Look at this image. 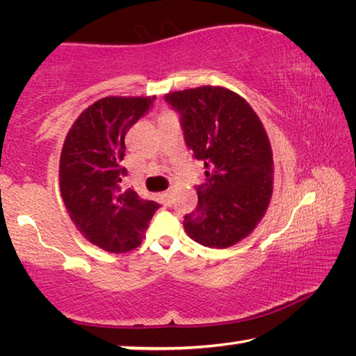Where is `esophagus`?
I'll return each mask as SVG.
<instances>
[{"label": "esophagus", "mask_w": 356, "mask_h": 356, "mask_svg": "<svg viewBox=\"0 0 356 356\" xmlns=\"http://www.w3.org/2000/svg\"><path fill=\"white\" fill-rule=\"evenodd\" d=\"M163 197H165V201H166L168 206H170V204H171V197H172V193H171V190L165 191V193H163Z\"/></svg>", "instance_id": "1"}]
</instances>
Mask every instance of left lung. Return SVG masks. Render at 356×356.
Masks as SVG:
<instances>
[{"label":"left lung","mask_w":356,"mask_h":356,"mask_svg":"<svg viewBox=\"0 0 356 356\" xmlns=\"http://www.w3.org/2000/svg\"><path fill=\"white\" fill-rule=\"evenodd\" d=\"M179 114L186 147L206 168L197 206L184 216L190 238L227 248L251 234L270 204L273 155L252 108L225 88L202 86L165 95Z\"/></svg>","instance_id":"obj_1"}]
</instances>
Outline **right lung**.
Masks as SVG:
<instances>
[{
    "instance_id": "1",
    "label": "right lung",
    "mask_w": 356,
    "mask_h": 356,
    "mask_svg": "<svg viewBox=\"0 0 356 356\" xmlns=\"http://www.w3.org/2000/svg\"><path fill=\"white\" fill-rule=\"evenodd\" d=\"M154 97H105L86 108L65 138L59 186L65 209L89 242L127 252L143 242L160 204L124 188L125 136L154 106Z\"/></svg>"
}]
</instances>
